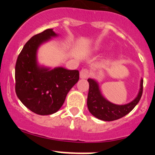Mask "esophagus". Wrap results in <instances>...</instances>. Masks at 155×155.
I'll return each instance as SVG.
<instances>
[{
  "instance_id": "34e87169",
  "label": "esophagus",
  "mask_w": 155,
  "mask_h": 155,
  "mask_svg": "<svg viewBox=\"0 0 155 155\" xmlns=\"http://www.w3.org/2000/svg\"><path fill=\"white\" fill-rule=\"evenodd\" d=\"M89 76V71L87 69H82L80 71V78H81L85 79Z\"/></svg>"
}]
</instances>
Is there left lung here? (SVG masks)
<instances>
[{"label":"left lung","mask_w":155,"mask_h":155,"mask_svg":"<svg viewBox=\"0 0 155 155\" xmlns=\"http://www.w3.org/2000/svg\"><path fill=\"white\" fill-rule=\"evenodd\" d=\"M89 91L87 94V105L90 113L96 118L103 121H113L124 117L139 102L143 93V79L140 80V87L137 96L131 102L126 105H116L105 99L100 92L98 82L88 78Z\"/></svg>","instance_id":"1"}]
</instances>
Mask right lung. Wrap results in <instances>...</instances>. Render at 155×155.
Listing matches in <instances>:
<instances>
[{
	"mask_svg": "<svg viewBox=\"0 0 155 155\" xmlns=\"http://www.w3.org/2000/svg\"><path fill=\"white\" fill-rule=\"evenodd\" d=\"M57 34L52 28L32 36L19 53L15 64V92L29 110L42 115L55 113L61 109L66 96L79 80L77 70L39 67L36 53L39 46Z\"/></svg>",
	"mask_w": 155,
	"mask_h": 155,
	"instance_id": "add662e5",
	"label": "right lung"
}]
</instances>
